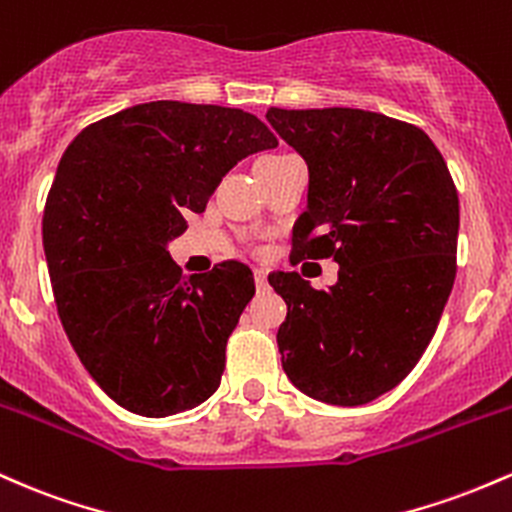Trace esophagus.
I'll list each match as a JSON object with an SVG mask.
<instances>
[{"label": "esophagus", "mask_w": 512, "mask_h": 512, "mask_svg": "<svg viewBox=\"0 0 512 512\" xmlns=\"http://www.w3.org/2000/svg\"><path fill=\"white\" fill-rule=\"evenodd\" d=\"M254 278H256V287H258V290H266V287H268V273H266V268H254Z\"/></svg>", "instance_id": "esophagus-1"}]
</instances>
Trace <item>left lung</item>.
<instances>
[{
    "label": "left lung",
    "mask_w": 512,
    "mask_h": 512,
    "mask_svg": "<svg viewBox=\"0 0 512 512\" xmlns=\"http://www.w3.org/2000/svg\"><path fill=\"white\" fill-rule=\"evenodd\" d=\"M266 120L307 162L295 258H333L338 283H268L287 304V380L333 406L377 399L421 360L455 285L459 198L421 128L360 108H271Z\"/></svg>",
    "instance_id": "obj_1"
}]
</instances>
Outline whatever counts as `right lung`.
I'll list each match as a JSON object with an SVG mask.
<instances>
[{
	"label": "right lung",
	"instance_id": "1",
	"mask_svg": "<svg viewBox=\"0 0 512 512\" xmlns=\"http://www.w3.org/2000/svg\"><path fill=\"white\" fill-rule=\"evenodd\" d=\"M273 147L268 125L241 108L149 101L84 128L62 154L43 215L57 314L123 409L174 416L220 387L254 273L227 261L186 278L169 241L234 164Z\"/></svg>",
	"mask_w": 512,
	"mask_h": 512
}]
</instances>
